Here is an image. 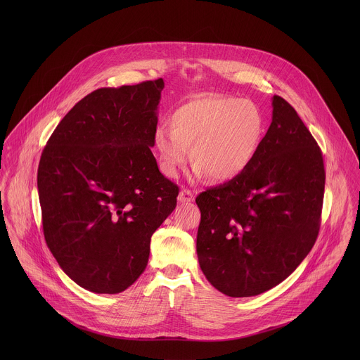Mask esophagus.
<instances>
[{
  "mask_svg": "<svg viewBox=\"0 0 360 360\" xmlns=\"http://www.w3.org/2000/svg\"><path fill=\"white\" fill-rule=\"evenodd\" d=\"M177 200H179V202L180 204H186V202H191V201H194V193L191 191V190H181L180 191V194H179V197H177Z\"/></svg>",
  "mask_w": 360,
  "mask_h": 360,
  "instance_id": "obj_1",
  "label": "esophagus"
}]
</instances>
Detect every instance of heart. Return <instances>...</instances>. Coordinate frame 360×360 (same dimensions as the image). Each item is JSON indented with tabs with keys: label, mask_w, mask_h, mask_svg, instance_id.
Wrapping results in <instances>:
<instances>
[{
	"label": "heart",
	"mask_w": 360,
	"mask_h": 360,
	"mask_svg": "<svg viewBox=\"0 0 360 360\" xmlns=\"http://www.w3.org/2000/svg\"><path fill=\"white\" fill-rule=\"evenodd\" d=\"M170 126L155 130L154 144L160 169L176 177L190 158L194 173L213 181L238 177L255 159L264 137V117L255 103L204 96L179 105Z\"/></svg>",
	"instance_id": "1"
}]
</instances>
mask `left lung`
<instances>
[{"instance_id":"obj_1","label":"left lung","mask_w":360,"mask_h":360,"mask_svg":"<svg viewBox=\"0 0 360 360\" xmlns=\"http://www.w3.org/2000/svg\"><path fill=\"white\" fill-rule=\"evenodd\" d=\"M271 105V123L252 163L195 200L201 270L233 298L259 295L284 281L320 229L323 155L290 103L274 96Z\"/></svg>"}]
</instances>
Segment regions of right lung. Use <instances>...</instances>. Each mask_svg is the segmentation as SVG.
Wrapping results in <instances>:
<instances>
[{
    "label": "right lung",
    "instance_id": "add662e5",
    "mask_svg": "<svg viewBox=\"0 0 360 360\" xmlns=\"http://www.w3.org/2000/svg\"><path fill=\"white\" fill-rule=\"evenodd\" d=\"M162 79L98 89L59 122L37 187L46 243L60 269L96 294H117L146 270L155 230L179 187L154 147Z\"/></svg>",
    "mask_w": 360,
    "mask_h": 360
}]
</instances>
